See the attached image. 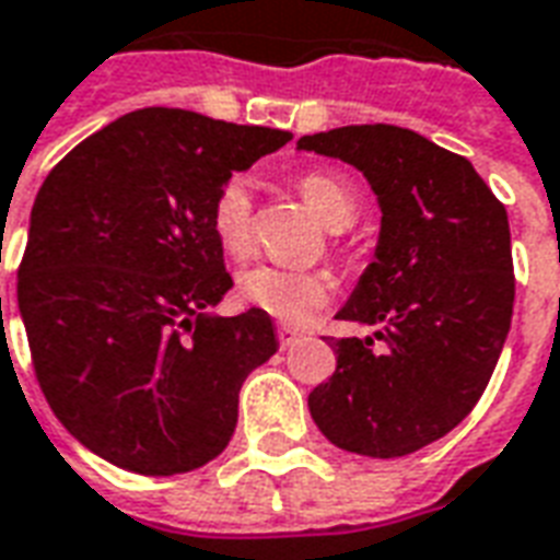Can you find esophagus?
<instances>
[{"label":"esophagus","instance_id":"1","mask_svg":"<svg viewBox=\"0 0 560 560\" xmlns=\"http://www.w3.org/2000/svg\"><path fill=\"white\" fill-rule=\"evenodd\" d=\"M298 336H301V330H298V327H292V325L277 327V339H280V345H283V348H289V345L295 342Z\"/></svg>","mask_w":560,"mask_h":560}]
</instances>
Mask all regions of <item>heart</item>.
<instances>
[{"mask_svg":"<svg viewBox=\"0 0 560 560\" xmlns=\"http://www.w3.org/2000/svg\"><path fill=\"white\" fill-rule=\"evenodd\" d=\"M298 191L313 212L322 218V224L330 230H345L354 224L360 212L354 185L342 174L334 171H306L298 176ZM209 224L215 233L218 245L226 254L242 259L254 250L256 238V212L254 191L245 176H230L212 197ZM235 292L245 304L262 310V313L283 318V322H306L334 298V280L325 271H304V268H285V265L259 262L245 268L238 275Z\"/></svg>","mask_w":560,"mask_h":560,"instance_id":"heart-1","label":"heart"}]
</instances>
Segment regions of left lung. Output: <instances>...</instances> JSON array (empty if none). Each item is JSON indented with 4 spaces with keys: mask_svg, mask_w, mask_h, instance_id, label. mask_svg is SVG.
Returning a JSON list of instances; mask_svg holds the SVG:
<instances>
[{
    "mask_svg": "<svg viewBox=\"0 0 560 560\" xmlns=\"http://www.w3.org/2000/svg\"><path fill=\"white\" fill-rule=\"evenodd\" d=\"M298 147L360 167L384 212L375 262L339 310L381 325L384 351L327 336L336 372L310 413L345 452L405 457L464 422L499 363L514 315L508 212L464 155L401 126H339Z\"/></svg>",
    "mask_w": 560,
    "mask_h": 560,
    "instance_id": "1",
    "label": "left lung"
}]
</instances>
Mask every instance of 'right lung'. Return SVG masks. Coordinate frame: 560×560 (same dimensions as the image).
<instances>
[{
	"mask_svg": "<svg viewBox=\"0 0 560 560\" xmlns=\"http://www.w3.org/2000/svg\"><path fill=\"white\" fill-rule=\"evenodd\" d=\"M289 132L141 108L88 136L37 191L16 298L37 384L79 443L179 475L230 443L245 377L277 351L262 310L203 315L233 285L209 209Z\"/></svg>",
	"mask_w": 560,
	"mask_h": 560,
	"instance_id": "right-lung-1",
	"label": "right lung"
}]
</instances>
